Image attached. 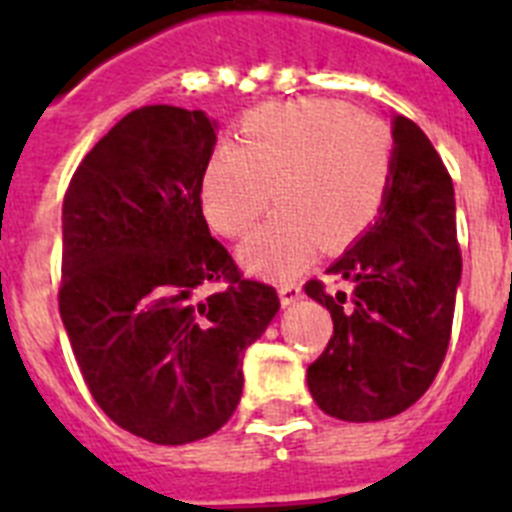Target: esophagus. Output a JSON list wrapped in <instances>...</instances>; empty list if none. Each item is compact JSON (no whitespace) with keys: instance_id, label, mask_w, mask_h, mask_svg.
<instances>
[{"instance_id":"obj_1","label":"esophagus","mask_w":512,"mask_h":512,"mask_svg":"<svg viewBox=\"0 0 512 512\" xmlns=\"http://www.w3.org/2000/svg\"><path fill=\"white\" fill-rule=\"evenodd\" d=\"M279 297H282V305H284V307L295 305V302L300 300V297H302L300 284H295V282H284V284H279Z\"/></svg>"}]
</instances>
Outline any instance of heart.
<instances>
[{
	"instance_id": "obj_1",
	"label": "heart",
	"mask_w": 512,
	"mask_h": 512,
	"mask_svg": "<svg viewBox=\"0 0 512 512\" xmlns=\"http://www.w3.org/2000/svg\"><path fill=\"white\" fill-rule=\"evenodd\" d=\"M395 169L390 128L333 99L266 104L223 143L202 174V210L217 233L238 238L271 205L279 212L243 243L253 271L289 277L315 248L343 251L382 212Z\"/></svg>"
}]
</instances>
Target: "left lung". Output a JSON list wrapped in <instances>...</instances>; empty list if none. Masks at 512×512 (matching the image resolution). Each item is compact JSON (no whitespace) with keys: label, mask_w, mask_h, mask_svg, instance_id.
<instances>
[{"label":"left lung","mask_w":512,"mask_h":512,"mask_svg":"<svg viewBox=\"0 0 512 512\" xmlns=\"http://www.w3.org/2000/svg\"><path fill=\"white\" fill-rule=\"evenodd\" d=\"M395 169L382 212L328 266L351 292L305 284L330 310L333 336L307 366V387L323 413L372 423L408 410L443 364L454 323L461 251L454 184L441 156L408 117L392 122Z\"/></svg>","instance_id":"obj_1"}]
</instances>
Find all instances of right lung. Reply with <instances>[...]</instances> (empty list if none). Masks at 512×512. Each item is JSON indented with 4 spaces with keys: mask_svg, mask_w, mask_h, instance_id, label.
<instances>
[{
    "mask_svg": "<svg viewBox=\"0 0 512 512\" xmlns=\"http://www.w3.org/2000/svg\"><path fill=\"white\" fill-rule=\"evenodd\" d=\"M215 122L148 104L84 156L63 197L58 310L99 408L164 446L228 423L243 354L279 310L277 289L243 279L202 215ZM210 283L221 289L207 298Z\"/></svg>",
    "mask_w": 512,
    "mask_h": 512,
    "instance_id": "1",
    "label": "right lung"
}]
</instances>
